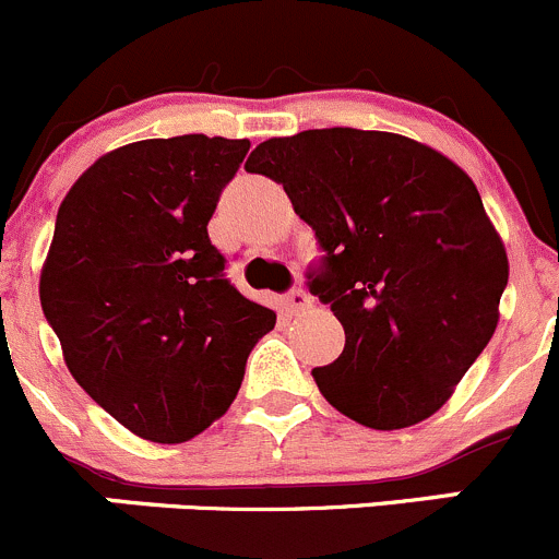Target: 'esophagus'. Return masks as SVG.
Returning a JSON list of instances; mask_svg holds the SVG:
<instances>
[{
    "mask_svg": "<svg viewBox=\"0 0 559 559\" xmlns=\"http://www.w3.org/2000/svg\"><path fill=\"white\" fill-rule=\"evenodd\" d=\"M309 304H312V298H309V293L301 290V287H293V290L285 296V309L290 314L304 312V309H309Z\"/></svg>",
    "mask_w": 559,
    "mask_h": 559,
    "instance_id": "34e87169",
    "label": "esophagus"
}]
</instances>
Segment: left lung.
<instances>
[{"label":"left lung","instance_id":"1","mask_svg":"<svg viewBox=\"0 0 559 559\" xmlns=\"http://www.w3.org/2000/svg\"><path fill=\"white\" fill-rule=\"evenodd\" d=\"M285 187L323 269L309 290L345 329L320 394L369 429L438 413L489 345L508 255L473 179L438 148L380 130L269 138L245 165Z\"/></svg>","mask_w":559,"mask_h":559}]
</instances>
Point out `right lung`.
Here are the masks:
<instances>
[{"label":"right lung","instance_id":"1","mask_svg":"<svg viewBox=\"0 0 559 559\" xmlns=\"http://www.w3.org/2000/svg\"><path fill=\"white\" fill-rule=\"evenodd\" d=\"M247 138H148L103 154L57 214L40 304L75 383L132 435L212 427L277 314L225 280L209 241Z\"/></svg>","mask_w":559,"mask_h":559}]
</instances>
